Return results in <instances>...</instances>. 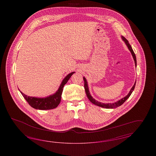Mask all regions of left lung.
<instances>
[{
    "label": "left lung",
    "mask_w": 156,
    "mask_h": 156,
    "mask_svg": "<svg viewBox=\"0 0 156 156\" xmlns=\"http://www.w3.org/2000/svg\"><path fill=\"white\" fill-rule=\"evenodd\" d=\"M122 40L125 42V43L126 44L128 49L129 50V51L131 52L132 56H133V58L134 61V63H135V67H137V61H136V55L134 52L133 50L131 47V45L129 44V41L126 40V38L123 36L121 37ZM83 79L84 80V88H85V92H86V94L87 95L88 98L89 99V101H90V102H92V104L97 105L98 106H100V107H102V108H106V109H113V108H116L117 107H119L120 106H121L122 104H123L126 100L130 97V96L131 95L132 93L133 92L134 89V87H135V85H136V82H134V84L133 85V86L132 87V88L130 89V90L129 91V94L126 95V97L122 98L121 99H120L119 101L115 102H113V103H108V104H104L102 102H98V101H97L96 99H95L93 97L91 96L90 94V92H89V87H88V82L87 81V79L83 76Z\"/></svg>",
    "instance_id": "left-lung-1"
}]
</instances>
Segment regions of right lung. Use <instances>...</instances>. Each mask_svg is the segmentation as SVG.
<instances>
[{
  "label": "right lung",
  "mask_w": 156,
  "mask_h": 156,
  "mask_svg": "<svg viewBox=\"0 0 156 156\" xmlns=\"http://www.w3.org/2000/svg\"><path fill=\"white\" fill-rule=\"evenodd\" d=\"M74 73L75 72H72L67 75L61 82L58 90L54 94L50 95L48 97L45 98L29 97L23 94L19 89V90L22 94L23 97H24V98L32 108L39 110H49L54 109L58 106L61 102V95L64 85Z\"/></svg>",
  "instance_id": "right-lung-1"
}]
</instances>
